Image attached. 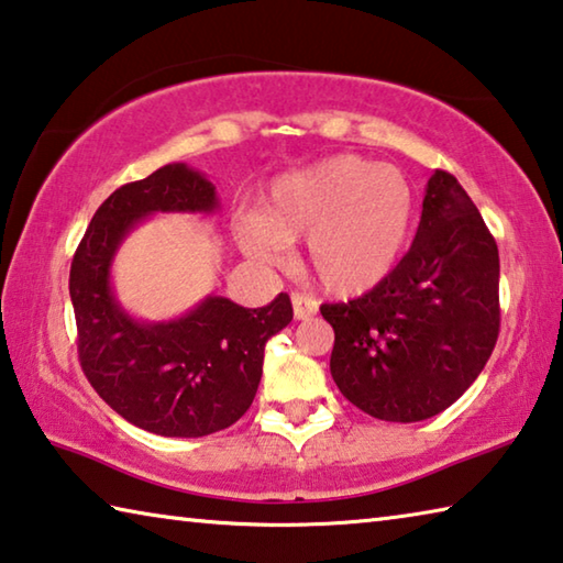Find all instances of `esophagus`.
Listing matches in <instances>:
<instances>
[{
	"label": "esophagus",
	"instance_id": "obj_1",
	"mask_svg": "<svg viewBox=\"0 0 563 563\" xmlns=\"http://www.w3.org/2000/svg\"><path fill=\"white\" fill-rule=\"evenodd\" d=\"M292 316L295 320H308L318 312V302L305 292H292Z\"/></svg>",
	"mask_w": 563,
	"mask_h": 563
}]
</instances>
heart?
Here are the masks:
<instances>
[{"label":"heart","mask_w":563,"mask_h":563,"mask_svg":"<svg viewBox=\"0 0 563 563\" xmlns=\"http://www.w3.org/2000/svg\"><path fill=\"white\" fill-rule=\"evenodd\" d=\"M415 188L402 170L340 154L273 180L258 213L243 216L238 243L261 263H283L292 241L320 285L357 295L383 283L415 225Z\"/></svg>","instance_id":"1"}]
</instances>
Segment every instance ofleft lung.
<instances>
[{"label": "left lung", "mask_w": 563, "mask_h": 563, "mask_svg": "<svg viewBox=\"0 0 563 563\" xmlns=\"http://www.w3.org/2000/svg\"><path fill=\"white\" fill-rule=\"evenodd\" d=\"M330 373L369 417L422 422L460 399L499 338V251L452 174L427 180L409 253L362 298L320 308Z\"/></svg>", "instance_id": "left-lung-1"}]
</instances>
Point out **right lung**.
<instances>
[{
    "instance_id": "obj_1",
    "label": "right lung",
    "mask_w": 563,
    "mask_h": 563,
    "mask_svg": "<svg viewBox=\"0 0 563 563\" xmlns=\"http://www.w3.org/2000/svg\"><path fill=\"white\" fill-rule=\"evenodd\" d=\"M213 211L211 180L186 164H168L113 190L71 261L84 375L113 412L161 437H206L238 422L258 393L265 342L292 320L285 292L265 308L208 295L164 322L136 320L121 308L111 263L123 238L146 216Z\"/></svg>"
}]
</instances>
